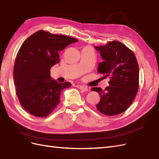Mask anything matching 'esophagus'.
Listing matches in <instances>:
<instances>
[{
	"mask_svg": "<svg viewBox=\"0 0 159 159\" xmlns=\"http://www.w3.org/2000/svg\"><path fill=\"white\" fill-rule=\"evenodd\" d=\"M77 88H79V89H81V90H82V91H84V92H88V91H89V89H88L87 87H85L84 85H77Z\"/></svg>",
	"mask_w": 159,
	"mask_h": 159,
	"instance_id": "esophagus-1",
	"label": "esophagus"
}]
</instances>
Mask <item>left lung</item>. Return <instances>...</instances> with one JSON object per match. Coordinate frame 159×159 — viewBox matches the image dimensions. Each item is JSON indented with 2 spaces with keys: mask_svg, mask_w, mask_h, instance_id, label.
<instances>
[{
  "mask_svg": "<svg viewBox=\"0 0 159 159\" xmlns=\"http://www.w3.org/2000/svg\"><path fill=\"white\" fill-rule=\"evenodd\" d=\"M94 48L104 60L98 65V71L104 75V78H110L109 86L104 90L92 88L101 98L96 108L106 116L120 114L129 108L139 90V67L136 56L118 41Z\"/></svg>",
  "mask_w": 159,
  "mask_h": 159,
  "instance_id": "1",
  "label": "left lung"
}]
</instances>
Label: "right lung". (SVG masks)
Instances as JSON below:
<instances>
[{
    "label": "right lung",
    "instance_id": "1",
    "mask_svg": "<svg viewBox=\"0 0 159 159\" xmlns=\"http://www.w3.org/2000/svg\"><path fill=\"white\" fill-rule=\"evenodd\" d=\"M78 41L40 30L23 42L16 55L13 77L20 104L30 114L48 116L59 104L61 92L71 85L51 79L50 69L59 62V51Z\"/></svg>",
    "mask_w": 159,
    "mask_h": 159
}]
</instances>
